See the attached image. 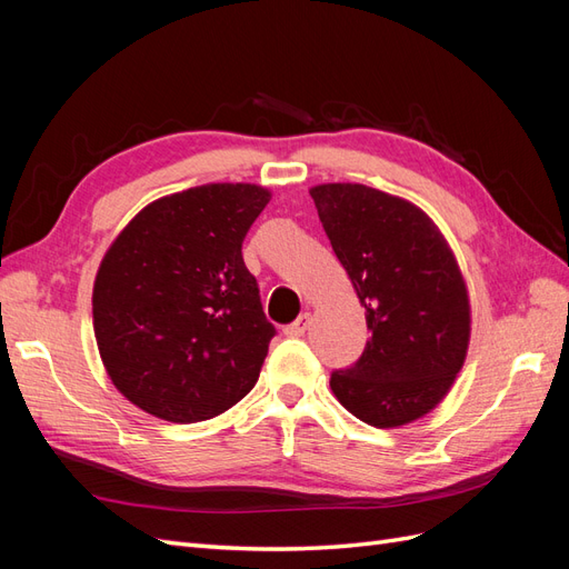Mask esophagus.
Wrapping results in <instances>:
<instances>
[{
	"label": "esophagus",
	"mask_w": 569,
	"mask_h": 569,
	"mask_svg": "<svg viewBox=\"0 0 569 569\" xmlns=\"http://www.w3.org/2000/svg\"><path fill=\"white\" fill-rule=\"evenodd\" d=\"M308 322H311V313H303V316H299L295 322L284 325V327H282V332H284L287 337H303Z\"/></svg>",
	"instance_id": "obj_1"
}]
</instances>
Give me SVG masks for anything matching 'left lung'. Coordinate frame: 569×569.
Returning <instances> with one entry per match:
<instances>
[{"label":"left lung","mask_w":569,"mask_h":569,"mask_svg":"<svg viewBox=\"0 0 569 569\" xmlns=\"http://www.w3.org/2000/svg\"><path fill=\"white\" fill-rule=\"evenodd\" d=\"M311 197L370 330L330 387L372 427L418 420L449 393L468 353L470 303L456 258L410 201L351 182L318 184Z\"/></svg>","instance_id":"8db88e82"}]
</instances>
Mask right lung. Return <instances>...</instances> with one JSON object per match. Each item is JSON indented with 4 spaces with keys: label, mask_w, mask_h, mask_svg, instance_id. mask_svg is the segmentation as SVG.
<instances>
[{
    "label": "right lung",
    "mask_w": 569,
    "mask_h": 569,
    "mask_svg": "<svg viewBox=\"0 0 569 569\" xmlns=\"http://www.w3.org/2000/svg\"><path fill=\"white\" fill-rule=\"evenodd\" d=\"M268 201L256 184H201L149 203L116 237L94 280V337L137 408L201 422L253 389L274 325L242 242Z\"/></svg>",
    "instance_id": "obj_1"
}]
</instances>
